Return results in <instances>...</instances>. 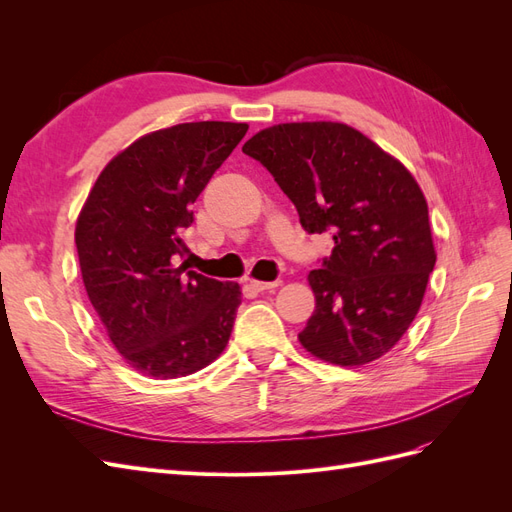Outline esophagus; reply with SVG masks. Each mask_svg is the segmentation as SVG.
Returning a JSON list of instances; mask_svg holds the SVG:
<instances>
[{"instance_id": "obj_1", "label": "esophagus", "mask_w": 512, "mask_h": 512, "mask_svg": "<svg viewBox=\"0 0 512 512\" xmlns=\"http://www.w3.org/2000/svg\"><path fill=\"white\" fill-rule=\"evenodd\" d=\"M250 284L258 290V292H265V290H273V288H277L280 286L282 282L280 280H273V282H260V280H250Z\"/></svg>"}]
</instances>
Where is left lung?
Here are the masks:
<instances>
[{
  "instance_id": "left-lung-1",
  "label": "left lung",
  "mask_w": 512,
  "mask_h": 512,
  "mask_svg": "<svg viewBox=\"0 0 512 512\" xmlns=\"http://www.w3.org/2000/svg\"><path fill=\"white\" fill-rule=\"evenodd\" d=\"M297 207L309 235L335 245L309 273L316 309L307 352L365 365L389 352L421 307L436 267L427 200L406 166L346 123H282L243 145Z\"/></svg>"
}]
</instances>
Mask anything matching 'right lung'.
Wrapping results in <instances>:
<instances>
[{"label": "right lung", "instance_id": "right-lung-1", "mask_svg": "<svg viewBox=\"0 0 512 512\" xmlns=\"http://www.w3.org/2000/svg\"><path fill=\"white\" fill-rule=\"evenodd\" d=\"M245 132L247 123L196 121L138 138L106 164L76 222L89 301L117 352L145 376L194 374L228 344L239 284L190 271L181 235Z\"/></svg>", "mask_w": 512, "mask_h": 512}]
</instances>
